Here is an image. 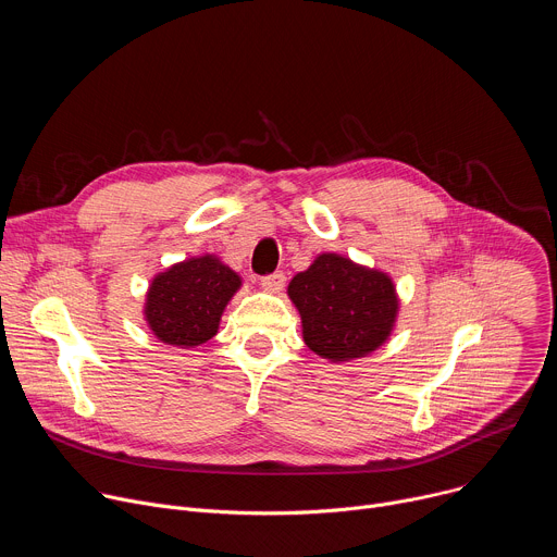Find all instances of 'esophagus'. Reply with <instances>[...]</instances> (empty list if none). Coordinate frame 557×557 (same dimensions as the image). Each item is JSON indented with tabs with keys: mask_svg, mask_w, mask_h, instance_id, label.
<instances>
[{
	"mask_svg": "<svg viewBox=\"0 0 557 557\" xmlns=\"http://www.w3.org/2000/svg\"><path fill=\"white\" fill-rule=\"evenodd\" d=\"M284 284H286L284 273H273V275L262 277V288L269 293H280L284 288Z\"/></svg>",
	"mask_w": 557,
	"mask_h": 557,
	"instance_id": "1",
	"label": "esophagus"
}]
</instances>
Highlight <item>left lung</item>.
I'll use <instances>...</instances> for the list:
<instances>
[{
  "instance_id": "obj_1",
  "label": "left lung",
  "mask_w": 557,
  "mask_h": 557,
  "mask_svg": "<svg viewBox=\"0 0 557 557\" xmlns=\"http://www.w3.org/2000/svg\"><path fill=\"white\" fill-rule=\"evenodd\" d=\"M301 317L304 344L322 359L344 363L379 350L392 335L401 299L385 271L339 253H320L288 284Z\"/></svg>"
}]
</instances>
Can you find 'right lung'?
<instances>
[{
    "label": "right lung",
    "instance_id": "1",
    "mask_svg": "<svg viewBox=\"0 0 557 557\" xmlns=\"http://www.w3.org/2000/svg\"><path fill=\"white\" fill-rule=\"evenodd\" d=\"M240 286L243 277L218 256L187 258L151 277L143 320L165 346H202L218 335L220 317Z\"/></svg>",
    "mask_w": 557,
    "mask_h": 557
}]
</instances>
